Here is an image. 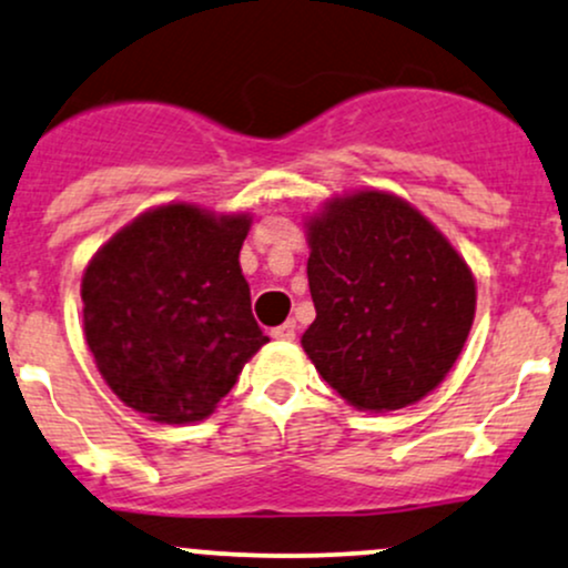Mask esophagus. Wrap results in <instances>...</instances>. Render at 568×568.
Here are the masks:
<instances>
[{
	"instance_id": "1",
	"label": "esophagus",
	"mask_w": 568,
	"mask_h": 568,
	"mask_svg": "<svg viewBox=\"0 0 568 568\" xmlns=\"http://www.w3.org/2000/svg\"><path fill=\"white\" fill-rule=\"evenodd\" d=\"M272 336L280 338V342H293L296 338V321H285L283 325H277Z\"/></svg>"
}]
</instances>
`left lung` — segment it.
<instances>
[{
    "mask_svg": "<svg viewBox=\"0 0 568 568\" xmlns=\"http://www.w3.org/2000/svg\"><path fill=\"white\" fill-rule=\"evenodd\" d=\"M315 323L302 347L344 400L395 410L422 400L465 347L475 280L459 253L408 202L357 192L310 219Z\"/></svg>",
    "mask_w": 568,
    "mask_h": 568,
    "instance_id": "left-lung-1",
    "label": "left lung"
}]
</instances>
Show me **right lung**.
<instances>
[{"mask_svg":"<svg viewBox=\"0 0 568 568\" xmlns=\"http://www.w3.org/2000/svg\"><path fill=\"white\" fill-rule=\"evenodd\" d=\"M247 230L245 213L175 202L116 232L88 264L84 338L125 406L168 425L205 419L270 342L240 270Z\"/></svg>","mask_w":568,"mask_h":568,"instance_id":"add662e5","label":"right lung"}]
</instances>
